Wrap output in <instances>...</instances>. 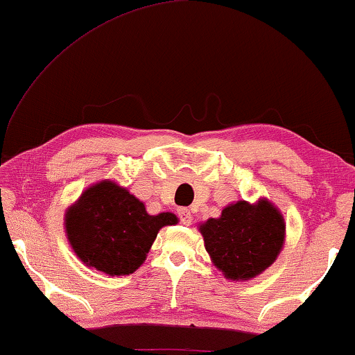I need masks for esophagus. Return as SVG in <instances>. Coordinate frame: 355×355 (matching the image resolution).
<instances>
[{"label": "esophagus", "instance_id": "esophagus-1", "mask_svg": "<svg viewBox=\"0 0 355 355\" xmlns=\"http://www.w3.org/2000/svg\"><path fill=\"white\" fill-rule=\"evenodd\" d=\"M178 215H179V218H181L182 225H186V226L192 225V213H191V210H189V208H179Z\"/></svg>", "mask_w": 355, "mask_h": 355}]
</instances>
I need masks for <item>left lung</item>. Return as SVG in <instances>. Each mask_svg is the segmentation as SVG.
Here are the masks:
<instances>
[{"label": "left lung", "mask_w": 355, "mask_h": 355, "mask_svg": "<svg viewBox=\"0 0 355 355\" xmlns=\"http://www.w3.org/2000/svg\"><path fill=\"white\" fill-rule=\"evenodd\" d=\"M215 266L227 279L259 276L276 260L284 244L286 223L273 203L239 200L198 227Z\"/></svg>", "instance_id": "obj_1"}]
</instances>
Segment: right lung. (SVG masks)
<instances>
[{"label":"right lung","instance_id":"obj_1","mask_svg":"<svg viewBox=\"0 0 355 355\" xmlns=\"http://www.w3.org/2000/svg\"><path fill=\"white\" fill-rule=\"evenodd\" d=\"M176 223L169 211L148 215L139 198L108 179L85 189L64 216L76 255L110 276L134 273L147 259L158 231Z\"/></svg>","mask_w":355,"mask_h":355}]
</instances>
